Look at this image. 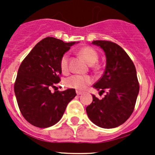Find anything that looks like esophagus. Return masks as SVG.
<instances>
[{
  "label": "esophagus",
  "instance_id": "1",
  "mask_svg": "<svg viewBox=\"0 0 155 155\" xmlns=\"http://www.w3.org/2000/svg\"><path fill=\"white\" fill-rule=\"evenodd\" d=\"M76 94H77V95H80L83 93V91H76Z\"/></svg>",
  "mask_w": 155,
  "mask_h": 155
}]
</instances>
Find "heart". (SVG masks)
<instances>
[{"mask_svg": "<svg viewBox=\"0 0 155 155\" xmlns=\"http://www.w3.org/2000/svg\"><path fill=\"white\" fill-rule=\"evenodd\" d=\"M79 54L83 59L86 61L88 64L93 65L97 61L98 54L96 50L90 46L83 47L79 51ZM60 66L62 72L66 73L69 69V54H64L61 58ZM92 79L90 76L73 75L65 80V85L68 87L76 89H84L87 85L92 82Z\"/></svg>", "mask_w": 155, "mask_h": 155, "instance_id": "obj_1", "label": "heart"}]
</instances>
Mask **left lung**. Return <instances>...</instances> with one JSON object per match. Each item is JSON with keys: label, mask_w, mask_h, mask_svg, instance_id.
I'll return each instance as SVG.
<instances>
[{"label": "left lung", "mask_w": 155, "mask_h": 155, "mask_svg": "<svg viewBox=\"0 0 155 155\" xmlns=\"http://www.w3.org/2000/svg\"><path fill=\"white\" fill-rule=\"evenodd\" d=\"M92 44L104 51L107 65L102 77L94 85L102 100L94 95L86 107L89 119L102 128H114L124 124L134 112L140 91L137 70L130 58L120 46L111 41L94 40Z\"/></svg>", "instance_id": "8db88e82"}]
</instances>
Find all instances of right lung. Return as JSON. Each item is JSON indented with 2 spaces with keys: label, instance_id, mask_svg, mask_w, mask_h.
Here are the masks:
<instances>
[{
  "label": "right lung",
  "instance_id": "1",
  "mask_svg": "<svg viewBox=\"0 0 155 155\" xmlns=\"http://www.w3.org/2000/svg\"><path fill=\"white\" fill-rule=\"evenodd\" d=\"M75 43L46 37L21 62L14 91L21 115L32 125L46 128L55 124L76 97L74 88L51 92L61 81V58Z\"/></svg>",
  "mask_w": 155,
  "mask_h": 155
}]
</instances>
